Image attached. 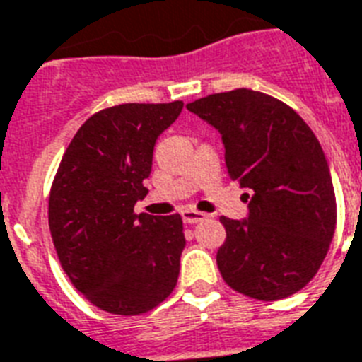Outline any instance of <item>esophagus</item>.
<instances>
[{
	"mask_svg": "<svg viewBox=\"0 0 362 362\" xmlns=\"http://www.w3.org/2000/svg\"><path fill=\"white\" fill-rule=\"evenodd\" d=\"M205 218H206L205 212L192 211V209H184V211H182V220H184L186 224H197V222L205 220Z\"/></svg>",
	"mask_w": 362,
	"mask_h": 362,
	"instance_id": "1",
	"label": "esophagus"
}]
</instances>
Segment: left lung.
Wrapping results in <instances>:
<instances>
[{
	"label": "left lung",
	"instance_id": "left-lung-1",
	"mask_svg": "<svg viewBox=\"0 0 362 362\" xmlns=\"http://www.w3.org/2000/svg\"><path fill=\"white\" fill-rule=\"evenodd\" d=\"M187 110L222 134L228 175L250 189L248 218H220L224 281L264 302L302 291L336 230L334 186L313 131L285 102L252 89L209 95Z\"/></svg>",
	"mask_w": 362,
	"mask_h": 362
}]
</instances>
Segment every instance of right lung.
<instances>
[{"mask_svg": "<svg viewBox=\"0 0 362 362\" xmlns=\"http://www.w3.org/2000/svg\"><path fill=\"white\" fill-rule=\"evenodd\" d=\"M184 102L119 104L85 121L49 195V230L77 291L114 315H140L175 291L186 245L180 214H136L153 146Z\"/></svg>", "mask_w": 362, "mask_h": 362, "instance_id": "add662e5", "label": "right lung"}]
</instances>
